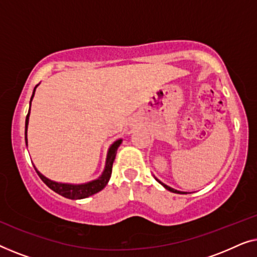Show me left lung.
<instances>
[{"instance_id": "8db88e82", "label": "left lung", "mask_w": 257, "mask_h": 257, "mask_svg": "<svg viewBox=\"0 0 257 257\" xmlns=\"http://www.w3.org/2000/svg\"><path fill=\"white\" fill-rule=\"evenodd\" d=\"M154 178H156V177H154ZM156 180H157L158 182H159V184H160V185H163V186H164V187L167 189V191H170V192H173V193H178V194H187V192H181V191H177V189H174V188H172V187H170V186L165 185V184H164V182H161V181L159 180V179H157V178H156Z\"/></svg>"}]
</instances>
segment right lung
<instances>
[{
	"mask_svg": "<svg viewBox=\"0 0 257 257\" xmlns=\"http://www.w3.org/2000/svg\"><path fill=\"white\" fill-rule=\"evenodd\" d=\"M38 85L35 86L33 96L30 98V103L29 105L31 106V101H33V98L35 96V91H36V87ZM29 115H30V107H29V112H28L27 118H26V144L28 146V137H27V132H28V124H29ZM122 142V139H118L112 144V145L108 147L107 150V154H106V161H105V167L103 173L99 178L94 179L92 181L85 182V184H64V182H57L54 180H50L47 177H44L43 174L41 173L40 171L35 167L36 170L38 177L42 179V181L44 182L45 185L48 186L49 188L52 189V191L57 193V194L64 196V198L71 199V200H79V199H85L87 196H91L96 193L100 192L105 186L107 185L108 180L111 178V173H112V165H113L115 154H117V150L118 147L120 146V144Z\"/></svg>",
	"mask_w": 257,
	"mask_h": 257,
	"instance_id": "right-lung-1",
	"label": "right lung"
}]
</instances>
